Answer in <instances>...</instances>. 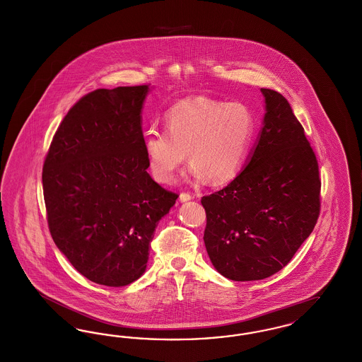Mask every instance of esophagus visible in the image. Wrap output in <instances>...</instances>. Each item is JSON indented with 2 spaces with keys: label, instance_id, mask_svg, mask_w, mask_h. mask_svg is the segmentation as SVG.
I'll return each instance as SVG.
<instances>
[{
  "label": "esophagus",
  "instance_id": "1",
  "mask_svg": "<svg viewBox=\"0 0 362 362\" xmlns=\"http://www.w3.org/2000/svg\"><path fill=\"white\" fill-rule=\"evenodd\" d=\"M192 199V195L189 194V192H182L180 195H179V201L180 202H187V201H191Z\"/></svg>",
  "mask_w": 362,
  "mask_h": 362
}]
</instances>
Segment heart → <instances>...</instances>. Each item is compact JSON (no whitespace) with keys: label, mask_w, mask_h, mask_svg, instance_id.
<instances>
[{"label":"heart","mask_w":362,"mask_h":362,"mask_svg":"<svg viewBox=\"0 0 362 362\" xmlns=\"http://www.w3.org/2000/svg\"><path fill=\"white\" fill-rule=\"evenodd\" d=\"M164 124L165 133L149 132L144 139L149 173L164 185L173 183L186 153L191 179H209L216 186L232 182L247 163L255 134V118L247 105L204 96L175 104Z\"/></svg>","instance_id":"b5f03b06"}]
</instances>
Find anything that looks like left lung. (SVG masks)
Masks as SVG:
<instances>
[{
	"instance_id": "1",
	"label": "left lung",
	"mask_w": 362,
	"mask_h": 362,
	"mask_svg": "<svg viewBox=\"0 0 362 362\" xmlns=\"http://www.w3.org/2000/svg\"><path fill=\"white\" fill-rule=\"evenodd\" d=\"M260 92L264 115L244 170L201 201L207 255L232 281H258L284 269L320 210L317 160L303 126L281 93Z\"/></svg>"
}]
</instances>
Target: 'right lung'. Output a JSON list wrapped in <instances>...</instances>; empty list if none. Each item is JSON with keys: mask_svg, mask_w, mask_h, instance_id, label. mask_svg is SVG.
I'll list each match as a JSON object with an SVG mask.
<instances>
[{"mask_svg": "<svg viewBox=\"0 0 362 362\" xmlns=\"http://www.w3.org/2000/svg\"><path fill=\"white\" fill-rule=\"evenodd\" d=\"M149 86L96 89L70 108L43 165L52 240L89 281L124 286L146 270L158 221L177 195L146 173Z\"/></svg>", "mask_w": 362, "mask_h": 362, "instance_id": "1", "label": "right lung"}]
</instances>
